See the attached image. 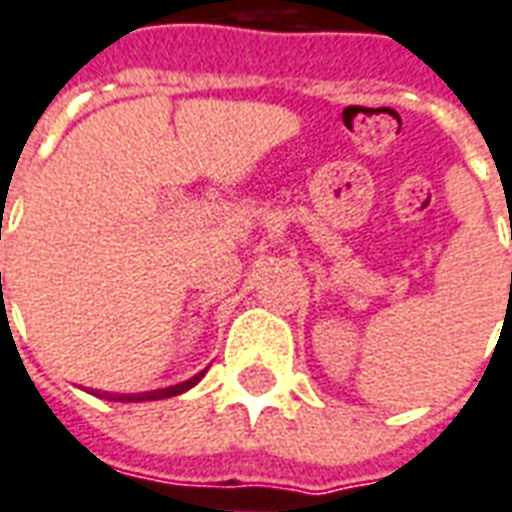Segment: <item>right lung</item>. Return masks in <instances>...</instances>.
Segmentation results:
<instances>
[{"label": "right lung", "mask_w": 512, "mask_h": 512, "mask_svg": "<svg viewBox=\"0 0 512 512\" xmlns=\"http://www.w3.org/2000/svg\"><path fill=\"white\" fill-rule=\"evenodd\" d=\"M205 378V370L197 372L194 378L183 380L178 386H169V388H159V391H142V394H107V391H94L96 397H105V399H113V402H153V399H167V397H178L188 388H194L199 380Z\"/></svg>", "instance_id": "right-lung-1"}]
</instances>
